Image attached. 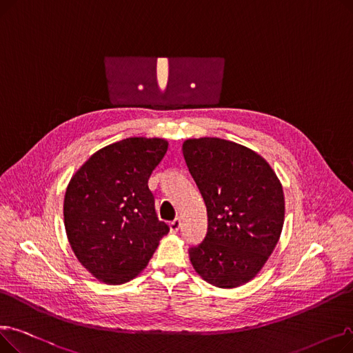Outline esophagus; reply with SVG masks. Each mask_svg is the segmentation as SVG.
<instances>
[{"instance_id":"1","label":"esophagus","mask_w":353,"mask_h":353,"mask_svg":"<svg viewBox=\"0 0 353 353\" xmlns=\"http://www.w3.org/2000/svg\"><path fill=\"white\" fill-rule=\"evenodd\" d=\"M170 232L172 233H177L179 232V229H180V226H181V220L180 219H174L173 221H170Z\"/></svg>"}]
</instances>
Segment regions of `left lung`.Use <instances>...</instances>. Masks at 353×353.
I'll use <instances>...</instances> for the list:
<instances>
[{
	"mask_svg": "<svg viewBox=\"0 0 353 353\" xmlns=\"http://www.w3.org/2000/svg\"><path fill=\"white\" fill-rule=\"evenodd\" d=\"M183 154L206 203L208 233L189 249L196 273L233 289L252 281L274 250L285 196L270 164L250 148L217 137L189 139Z\"/></svg>",
	"mask_w": 353,
	"mask_h": 353,
	"instance_id": "left-lung-1",
	"label": "left lung"
}]
</instances>
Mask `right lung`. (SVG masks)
Listing matches in <instances>:
<instances>
[{"label":"right lung","mask_w":353,"mask_h":353,"mask_svg":"<svg viewBox=\"0 0 353 353\" xmlns=\"http://www.w3.org/2000/svg\"><path fill=\"white\" fill-rule=\"evenodd\" d=\"M167 148L164 139L128 137L100 148L71 177L64 196L67 239L100 282L134 279L169 233L148 189Z\"/></svg>","instance_id":"1"}]
</instances>
